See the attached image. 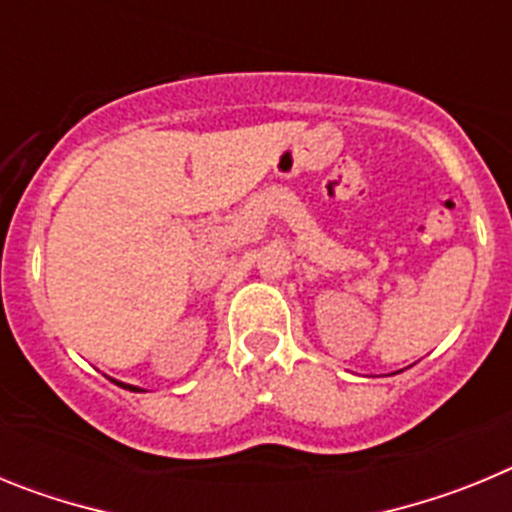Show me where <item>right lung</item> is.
<instances>
[{
  "label": "right lung",
  "instance_id": "right-lung-1",
  "mask_svg": "<svg viewBox=\"0 0 512 512\" xmlns=\"http://www.w3.org/2000/svg\"><path fill=\"white\" fill-rule=\"evenodd\" d=\"M112 379V377H110ZM112 382L117 384V387H122V390H130V392H146V390H140V387H135V384H125V382H117V379H112Z\"/></svg>",
  "mask_w": 512,
  "mask_h": 512
}]
</instances>
